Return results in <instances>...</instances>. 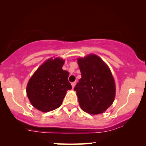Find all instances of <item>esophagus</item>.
Returning a JSON list of instances; mask_svg holds the SVG:
<instances>
[{"instance_id":"1","label":"esophagus","mask_w":146,"mask_h":146,"mask_svg":"<svg viewBox=\"0 0 146 146\" xmlns=\"http://www.w3.org/2000/svg\"><path fill=\"white\" fill-rule=\"evenodd\" d=\"M72 88H74V86H75V85H76V82H72Z\"/></svg>"}]
</instances>
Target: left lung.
I'll return each mask as SVG.
<instances>
[{
  "instance_id": "1",
  "label": "left lung",
  "mask_w": 146,
  "mask_h": 146,
  "mask_svg": "<svg viewBox=\"0 0 146 146\" xmlns=\"http://www.w3.org/2000/svg\"><path fill=\"white\" fill-rule=\"evenodd\" d=\"M82 78L74 87L81 108L90 114L105 111L114 101V79L106 64L99 56L89 54L78 58Z\"/></svg>"
}]
</instances>
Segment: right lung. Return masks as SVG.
<instances>
[{"mask_svg":"<svg viewBox=\"0 0 146 146\" xmlns=\"http://www.w3.org/2000/svg\"><path fill=\"white\" fill-rule=\"evenodd\" d=\"M62 58H50L32 76L27 86L28 98L32 105L43 112L60 106L66 91L72 89L68 72L64 70Z\"/></svg>","mask_w":146,"mask_h":146,"instance_id":"1","label":"right lung"}]
</instances>
